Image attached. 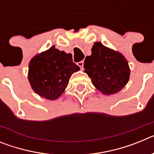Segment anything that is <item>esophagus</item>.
I'll list each match as a JSON object with an SVG mask.
<instances>
[{"label": "esophagus", "instance_id": "obj_1", "mask_svg": "<svg viewBox=\"0 0 154 154\" xmlns=\"http://www.w3.org/2000/svg\"><path fill=\"white\" fill-rule=\"evenodd\" d=\"M83 64H84V62H83V61H81V62H78V64H77V65H78L79 66L80 69H81L82 70V69H83Z\"/></svg>", "mask_w": 154, "mask_h": 154}]
</instances>
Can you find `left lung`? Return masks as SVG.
Returning <instances> with one entry per match:
<instances>
[{"instance_id":"1","label":"left lung","mask_w":154,"mask_h":154,"mask_svg":"<svg viewBox=\"0 0 154 154\" xmlns=\"http://www.w3.org/2000/svg\"><path fill=\"white\" fill-rule=\"evenodd\" d=\"M85 72L92 83L105 95L119 92L130 79L129 65L122 54L96 42L92 48V55L84 62Z\"/></svg>"}]
</instances>
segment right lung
Returning a JSON list of instances; mask_svg holds the SVG:
<instances>
[{
  "instance_id": "add662e5",
  "label": "right lung",
  "mask_w": 154,
  "mask_h": 154,
  "mask_svg": "<svg viewBox=\"0 0 154 154\" xmlns=\"http://www.w3.org/2000/svg\"><path fill=\"white\" fill-rule=\"evenodd\" d=\"M28 80L35 93L50 100L63 93L72 74L79 70L71 54L55 46L35 55L29 63Z\"/></svg>"
}]
</instances>
